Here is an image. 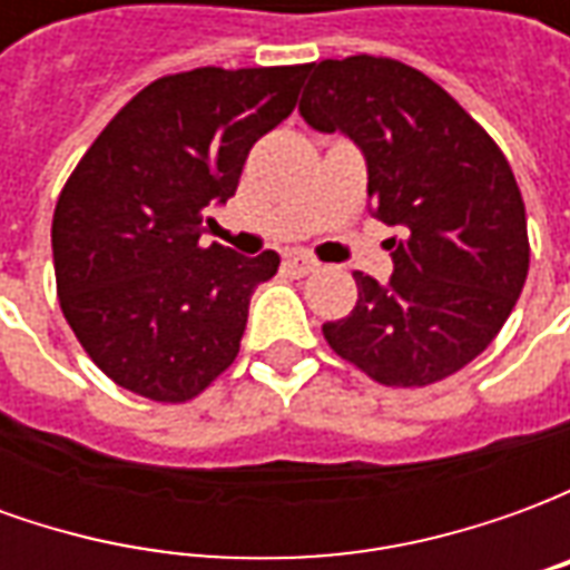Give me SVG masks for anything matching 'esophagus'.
<instances>
[{
  "instance_id": "obj_1",
  "label": "esophagus",
  "mask_w": 570,
  "mask_h": 570,
  "mask_svg": "<svg viewBox=\"0 0 570 570\" xmlns=\"http://www.w3.org/2000/svg\"><path fill=\"white\" fill-rule=\"evenodd\" d=\"M284 268L293 274V277H305V274L317 272V262L311 259L308 253H286Z\"/></svg>"
}]
</instances>
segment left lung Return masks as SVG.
Listing matches in <instances>:
<instances>
[{
    "mask_svg": "<svg viewBox=\"0 0 570 570\" xmlns=\"http://www.w3.org/2000/svg\"><path fill=\"white\" fill-rule=\"evenodd\" d=\"M298 112L366 158L370 210L394 225V274L357 272V305L323 323L338 357L387 387L442 382L501 333L528 274L525 204L503 151L454 97L391 57L308 67Z\"/></svg>",
    "mask_w": 570,
    "mask_h": 570,
    "instance_id": "left-lung-1",
    "label": "left lung"
}]
</instances>
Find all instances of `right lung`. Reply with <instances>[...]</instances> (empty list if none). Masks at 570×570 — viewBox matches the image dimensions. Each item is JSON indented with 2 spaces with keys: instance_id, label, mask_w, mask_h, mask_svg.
Segmentation results:
<instances>
[{
  "instance_id": "add662e5",
  "label": "right lung",
  "mask_w": 570,
  "mask_h": 570,
  "mask_svg": "<svg viewBox=\"0 0 570 570\" xmlns=\"http://www.w3.org/2000/svg\"><path fill=\"white\" fill-rule=\"evenodd\" d=\"M308 67L176 72L142 88L85 151L51 225L57 296L125 391L186 403L235 363L253 289L281 265L200 247L253 142L296 106Z\"/></svg>"
}]
</instances>
